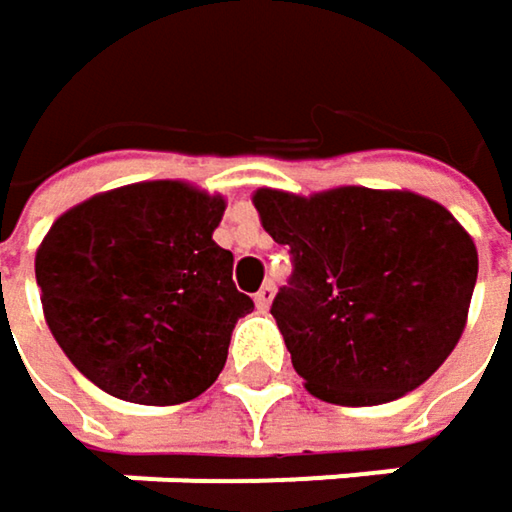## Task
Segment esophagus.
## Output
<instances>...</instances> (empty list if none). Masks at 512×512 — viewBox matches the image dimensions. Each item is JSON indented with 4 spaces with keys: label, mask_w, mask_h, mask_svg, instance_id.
Segmentation results:
<instances>
[{
    "label": "esophagus",
    "mask_w": 512,
    "mask_h": 512,
    "mask_svg": "<svg viewBox=\"0 0 512 512\" xmlns=\"http://www.w3.org/2000/svg\"><path fill=\"white\" fill-rule=\"evenodd\" d=\"M272 299H275V284L269 281V284H263L260 290L255 293V304L257 310H269V304H272Z\"/></svg>",
    "instance_id": "34e87169"
}]
</instances>
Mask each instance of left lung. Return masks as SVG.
<instances>
[{
  "label": "left lung",
  "mask_w": 512,
  "mask_h": 512,
  "mask_svg": "<svg viewBox=\"0 0 512 512\" xmlns=\"http://www.w3.org/2000/svg\"><path fill=\"white\" fill-rule=\"evenodd\" d=\"M263 228L293 275L272 316L304 387L381 404L425 384L454 351L478 281L472 237L407 190L337 187L310 199L257 190Z\"/></svg>",
  "instance_id": "8db88e82"
}]
</instances>
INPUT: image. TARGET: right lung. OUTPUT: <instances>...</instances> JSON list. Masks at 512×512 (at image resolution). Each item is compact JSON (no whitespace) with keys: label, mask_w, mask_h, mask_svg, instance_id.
<instances>
[{"label":"right lung","mask_w":512,"mask_h":512,"mask_svg":"<svg viewBox=\"0 0 512 512\" xmlns=\"http://www.w3.org/2000/svg\"><path fill=\"white\" fill-rule=\"evenodd\" d=\"M225 199L181 181L99 193L55 219L34 275L46 325L72 366L134 404H181L219 378L255 302L213 243Z\"/></svg>","instance_id":"add662e5"}]
</instances>
